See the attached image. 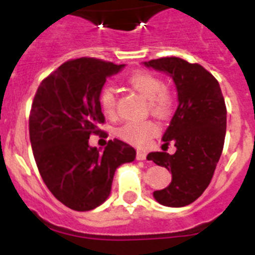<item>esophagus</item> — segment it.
Instances as JSON below:
<instances>
[{
  "label": "esophagus",
  "instance_id": "1",
  "mask_svg": "<svg viewBox=\"0 0 255 255\" xmlns=\"http://www.w3.org/2000/svg\"><path fill=\"white\" fill-rule=\"evenodd\" d=\"M145 157H147V153L143 152V150H138V152H136V159H138V161H144Z\"/></svg>",
  "mask_w": 255,
  "mask_h": 255
}]
</instances>
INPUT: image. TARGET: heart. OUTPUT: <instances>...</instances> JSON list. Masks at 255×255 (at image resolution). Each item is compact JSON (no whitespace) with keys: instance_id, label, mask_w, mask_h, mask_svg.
<instances>
[{"instance_id":"b5f03b06","label":"heart","mask_w":255,"mask_h":255,"mask_svg":"<svg viewBox=\"0 0 255 255\" xmlns=\"http://www.w3.org/2000/svg\"><path fill=\"white\" fill-rule=\"evenodd\" d=\"M128 84L131 89L138 92L145 100L153 115L166 117L172 107V94L164 87V83L158 75L149 71H135L128 78ZM100 106L107 116H114L117 108V94L115 88L105 85L100 92ZM158 128L153 121H128L124 124L117 134L128 143L144 147L147 145L157 132Z\"/></svg>"}]
</instances>
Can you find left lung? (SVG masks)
Wrapping results in <instances>:
<instances>
[{
    "instance_id": "8db88e82",
    "label": "left lung",
    "mask_w": 255,
    "mask_h": 255,
    "mask_svg": "<svg viewBox=\"0 0 255 255\" xmlns=\"http://www.w3.org/2000/svg\"><path fill=\"white\" fill-rule=\"evenodd\" d=\"M172 78L179 106L164 131L163 145L172 141L173 154L152 152L148 161L172 173L167 188L155 190L154 199L166 207H185L203 194L209 185L224 149L226 106L216 78L203 66L179 57L144 62Z\"/></svg>"
}]
</instances>
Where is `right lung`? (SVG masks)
Here are the masks:
<instances>
[{"label":"right lung","instance_id":"1","mask_svg":"<svg viewBox=\"0 0 255 255\" xmlns=\"http://www.w3.org/2000/svg\"><path fill=\"white\" fill-rule=\"evenodd\" d=\"M125 65L82 57L70 60L38 87L29 116L35 163L57 200L74 211L97 208L110 197L115 171L135 159L134 148L110 140L103 153L89 145L105 116L100 92Z\"/></svg>","mask_w":255,"mask_h":255}]
</instances>
